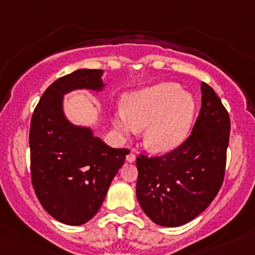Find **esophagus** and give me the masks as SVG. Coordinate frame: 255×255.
I'll use <instances>...</instances> for the list:
<instances>
[{
  "label": "esophagus",
  "mask_w": 255,
  "mask_h": 255,
  "mask_svg": "<svg viewBox=\"0 0 255 255\" xmlns=\"http://www.w3.org/2000/svg\"><path fill=\"white\" fill-rule=\"evenodd\" d=\"M135 153H133V152H129V153H128V155H127V161L128 162H134V161H135Z\"/></svg>",
  "instance_id": "esophagus-1"
}]
</instances>
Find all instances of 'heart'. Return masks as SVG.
<instances>
[{"label":"heart","instance_id":"obj_1","mask_svg":"<svg viewBox=\"0 0 255 255\" xmlns=\"http://www.w3.org/2000/svg\"><path fill=\"white\" fill-rule=\"evenodd\" d=\"M196 103L177 83H158L128 94L115 117L122 135L136 134L145 127L144 144L153 152H169L189 135Z\"/></svg>","mask_w":255,"mask_h":255}]
</instances>
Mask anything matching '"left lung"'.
<instances>
[{"mask_svg":"<svg viewBox=\"0 0 255 255\" xmlns=\"http://www.w3.org/2000/svg\"><path fill=\"white\" fill-rule=\"evenodd\" d=\"M202 105L192 132L177 149L136 157V198L157 225L180 226L211 205L225 177L230 117L214 89L201 83Z\"/></svg>","mask_w":255,"mask_h":255,"instance_id":"8db88e82","label":"left lung"}]
</instances>
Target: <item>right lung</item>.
<instances>
[{
	"instance_id": "1",
	"label": "right lung",
	"mask_w": 255,
	"mask_h": 255,
	"mask_svg": "<svg viewBox=\"0 0 255 255\" xmlns=\"http://www.w3.org/2000/svg\"><path fill=\"white\" fill-rule=\"evenodd\" d=\"M102 70L81 69L58 78L42 94L30 125V172L38 201L58 222L81 225L99 211L129 150L115 149L88 128L64 117L63 96L72 89L99 91Z\"/></svg>"
}]
</instances>
